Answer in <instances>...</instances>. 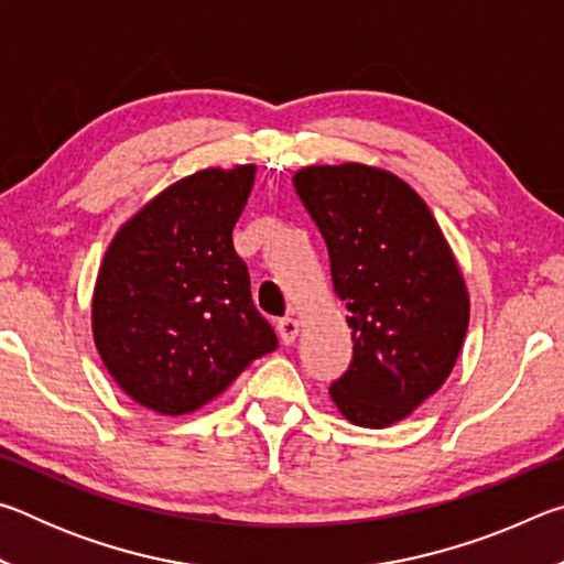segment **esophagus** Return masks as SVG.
I'll use <instances>...</instances> for the list:
<instances>
[{
  "mask_svg": "<svg viewBox=\"0 0 564 564\" xmlns=\"http://www.w3.org/2000/svg\"><path fill=\"white\" fill-rule=\"evenodd\" d=\"M275 330H279V338H281V343L283 346H291V343L295 340V336H299V330H301V323H299V318H281L279 321V326H275Z\"/></svg>",
  "mask_w": 564,
  "mask_h": 564,
  "instance_id": "34e87169",
  "label": "esophagus"
}]
</instances>
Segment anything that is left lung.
<instances>
[{
  "label": "left lung",
  "instance_id": "left-lung-1",
  "mask_svg": "<svg viewBox=\"0 0 564 564\" xmlns=\"http://www.w3.org/2000/svg\"><path fill=\"white\" fill-rule=\"evenodd\" d=\"M328 246L350 316L352 360L330 398L360 427H388L443 388L470 323V295L443 228L393 171L360 161L293 174Z\"/></svg>",
  "mask_w": 564,
  "mask_h": 564
}]
</instances>
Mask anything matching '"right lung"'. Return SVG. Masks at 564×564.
<instances>
[{"label":"right lung","instance_id":"right-lung-1","mask_svg":"<svg viewBox=\"0 0 564 564\" xmlns=\"http://www.w3.org/2000/svg\"><path fill=\"white\" fill-rule=\"evenodd\" d=\"M253 178V164L178 178L121 224L104 253L94 346L113 383L154 413L212 403L279 343L231 238Z\"/></svg>","mask_w":564,"mask_h":564}]
</instances>
